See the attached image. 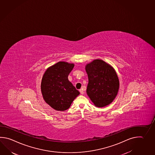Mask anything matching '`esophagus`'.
Instances as JSON below:
<instances>
[{"mask_svg": "<svg viewBox=\"0 0 155 155\" xmlns=\"http://www.w3.org/2000/svg\"><path fill=\"white\" fill-rule=\"evenodd\" d=\"M79 92H80V93H81V94H83L84 93V91H83V89H81L79 90Z\"/></svg>", "mask_w": 155, "mask_h": 155, "instance_id": "obj_1", "label": "esophagus"}]
</instances>
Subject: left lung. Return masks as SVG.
I'll use <instances>...</instances> for the list:
<instances>
[{
  "label": "left lung",
  "mask_w": 155,
  "mask_h": 155,
  "mask_svg": "<svg viewBox=\"0 0 155 155\" xmlns=\"http://www.w3.org/2000/svg\"><path fill=\"white\" fill-rule=\"evenodd\" d=\"M88 77L87 94L97 107L110 104L119 89V80L114 68L104 61L94 60L85 66Z\"/></svg>",
  "instance_id": "left-lung-1"
}]
</instances>
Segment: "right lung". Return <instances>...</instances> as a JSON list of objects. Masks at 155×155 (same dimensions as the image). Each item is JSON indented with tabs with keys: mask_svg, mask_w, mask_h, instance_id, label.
<instances>
[{
	"mask_svg": "<svg viewBox=\"0 0 155 155\" xmlns=\"http://www.w3.org/2000/svg\"><path fill=\"white\" fill-rule=\"evenodd\" d=\"M74 64L60 61L48 68L42 78L41 90L46 103L57 111H64L70 107L80 94L68 76Z\"/></svg>",
	"mask_w": 155,
	"mask_h": 155,
	"instance_id": "add662e5",
	"label": "right lung"
}]
</instances>
